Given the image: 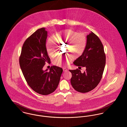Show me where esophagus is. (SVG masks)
Here are the masks:
<instances>
[{"instance_id":"1","label":"esophagus","mask_w":127,"mask_h":127,"mask_svg":"<svg viewBox=\"0 0 127 127\" xmlns=\"http://www.w3.org/2000/svg\"><path fill=\"white\" fill-rule=\"evenodd\" d=\"M63 71L64 72H66L67 71V69L66 68H63Z\"/></svg>"}]
</instances>
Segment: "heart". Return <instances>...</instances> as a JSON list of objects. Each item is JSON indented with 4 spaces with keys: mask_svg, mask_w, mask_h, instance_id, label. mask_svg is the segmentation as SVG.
<instances>
[{
    "mask_svg": "<svg viewBox=\"0 0 127 127\" xmlns=\"http://www.w3.org/2000/svg\"><path fill=\"white\" fill-rule=\"evenodd\" d=\"M54 39L59 43H66L67 42V51L74 55L76 57L80 56L84 52L86 46V36L83 34L67 29L62 31L54 36ZM46 51L50 56L54 57L57 54L56 44L52 39H49L46 45ZM72 56H69L64 58L60 56L53 61V64L56 66H62L64 64H69L72 61Z\"/></svg>",
    "mask_w": 127,
    "mask_h": 127,
    "instance_id": "1",
    "label": "heart"
}]
</instances>
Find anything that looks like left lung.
<instances>
[{
    "instance_id": "8db88e82",
    "label": "left lung",
    "mask_w": 127,
    "mask_h": 127,
    "mask_svg": "<svg viewBox=\"0 0 127 127\" xmlns=\"http://www.w3.org/2000/svg\"><path fill=\"white\" fill-rule=\"evenodd\" d=\"M87 37L83 54L73 62L79 69L85 67L86 70L82 73L78 69L69 70L72 74L70 82L73 88L81 93L88 92L97 86L102 78L106 64V55L100 38L92 32Z\"/></svg>"
}]
</instances>
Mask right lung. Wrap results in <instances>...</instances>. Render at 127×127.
Instances as JSON below:
<instances>
[{
    "instance_id": "add662e5",
    "label": "right lung",
    "mask_w": 127,
    "mask_h": 127,
    "mask_svg": "<svg viewBox=\"0 0 127 127\" xmlns=\"http://www.w3.org/2000/svg\"><path fill=\"white\" fill-rule=\"evenodd\" d=\"M47 32L44 28L37 30L24 41L19 57V65L29 87L36 93L46 95L58 87L63 69L53 65L49 72L43 70L46 63H50L46 49Z\"/></svg>"
}]
</instances>
